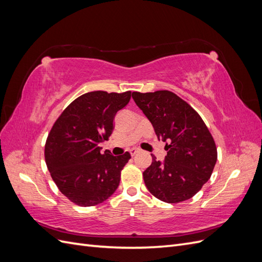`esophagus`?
Returning a JSON list of instances; mask_svg holds the SVG:
<instances>
[{
    "label": "esophagus",
    "mask_w": 262,
    "mask_h": 262,
    "mask_svg": "<svg viewBox=\"0 0 262 262\" xmlns=\"http://www.w3.org/2000/svg\"><path fill=\"white\" fill-rule=\"evenodd\" d=\"M139 152H140V149H139V148H132V149H130V154H131V156L137 155Z\"/></svg>",
    "instance_id": "obj_1"
}]
</instances>
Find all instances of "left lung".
I'll use <instances>...</instances> for the list:
<instances>
[{"label": "left lung", "instance_id": "left-lung-1", "mask_svg": "<svg viewBox=\"0 0 262 262\" xmlns=\"http://www.w3.org/2000/svg\"><path fill=\"white\" fill-rule=\"evenodd\" d=\"M132 98L167 150L162 162L152 155V164L143 172L148 191L167 203L190 199L210 179L217 160L208 126L191 106L169 91L133 92Z\"/></svg>", "mask_w": 262, "mask_h": 262}]
</instances>
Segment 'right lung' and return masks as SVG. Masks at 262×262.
<instances>
[{
    "label": "right lung",
    "instance_id": "add662e5",
    "mask_svg": "<svg viewBox=\"0 0 262 262\" xmlns=\"http://www.w3.org/2000/svg\"><path fill=\"white\" fill-rule=\"evenodd\" d=\"M131 92L96 91L77 97L54 122L45 146L51 177L69 200L81 207L106 201L120 182L129 152L101 154L99 144L108 140L119 110L129 104Z\"/></svg>",
    "mask_w": 262,
    "mask_h": 262
}]
</instances>
